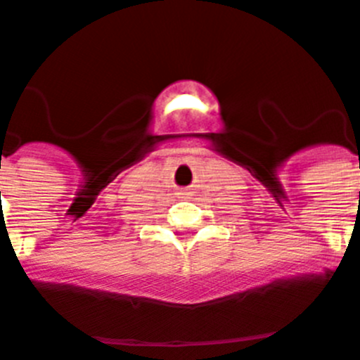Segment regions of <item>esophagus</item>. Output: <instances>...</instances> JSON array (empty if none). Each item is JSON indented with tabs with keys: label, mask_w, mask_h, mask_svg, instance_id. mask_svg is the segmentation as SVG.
Masks as SVG:
<instances>
[{
	"label": "esophagus",
	"mask_w": 360,
	"mask_h": 360,
	"mask_svg": "<svg viewBox=\"0 0 360 360\" xmlns=\"http://www.w3.org/2000/svg\"><path fill=\"white\" fill-rule=\"evenodd\" d=\"M178 195H180V197H182V198H188L191 193H189L188 189H182V191H180V193H178Z\"/></svg>",
	"instance_id": "esophagus-1"
}]
</instances>
